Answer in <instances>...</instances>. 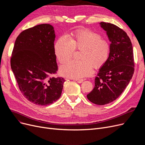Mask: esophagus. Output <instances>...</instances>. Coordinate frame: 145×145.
Instances as JSON below:
<instances>
[{"instance_id": "obj_1", "label": "esophagus", "mask_w": 145, "mask_h": 145, "mask_svg": "<svg viewBox=\"0 0 145 145\" xmlns=\"http://www.w3.org/2000/svg\"><path fill=\"white\" fill-rule=\"evenodd\" d=\"M74 80H75V81H76L78 83H82V82H83V81L85 80V79H73Z\"/></svg>"}]
</instances>
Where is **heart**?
<instances>
[{
	"label": "heart",
	"instance_id": "b5f03b06",
	"mask_svg": "<svg viewBox=\"0 0 145 145\" xmlns=\"http://www.w3.org/2000/svg\"><path fill=\"white\" fill-rule=\"evenodd\" d=\"M55 54L57 60L63 63L71 59L75 50H82L80 61H69L60 67L62 76L73 79H80L92 74L93 67H103L110 56V44L102 35L93 30L79 29L72 32L69 39L60 36L56 41Z\"/></svg>",
	"mask_w": 145,
	"mask_h": 145
}]
</instances>
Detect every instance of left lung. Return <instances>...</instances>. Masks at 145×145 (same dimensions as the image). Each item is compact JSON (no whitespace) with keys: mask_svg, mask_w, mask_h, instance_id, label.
I'll use <instances>...</instances> for the list:
<instances>
[{"mask_svg":"<svg viewBox=\"0 0 145 145\" xmlns=\"http://www.w3.org/2000/svg\"><path fill=\"white\" fill-rule=\"evenodd\" d=\"M100 24L111 42L110 53L95 78V88L87 97L96 105H104L122 93L133 76L135 62L132 44L124 30L110 23Z\"/></svg>","mask_w":145,"mask_h":145,"instance_id":"8db88e82","label":"left lung"}]
</instances>
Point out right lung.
<instances>
[{"instance_id": "1", "label": "right lung", "mask_w": 145, "mask_h": 145, "mask_svg": "<svg viewBox=\"0 0 145 145\" xmlns=\"http://www.w3.org/2000/svg\"><path fill=\"white\" fill-rule=\"evenodd\" d=\"M55 39L53 27L40 24L22 32L14 43L12 70L23 95L35 105L52 104L62 92L65 80L54 76L58 69Z\"/></svg>"}]
</instances>
